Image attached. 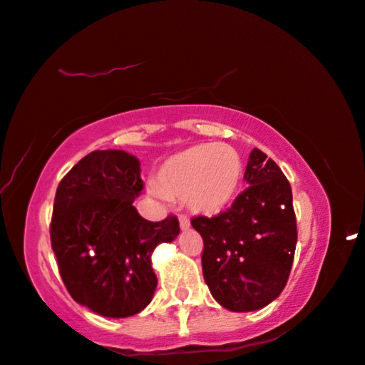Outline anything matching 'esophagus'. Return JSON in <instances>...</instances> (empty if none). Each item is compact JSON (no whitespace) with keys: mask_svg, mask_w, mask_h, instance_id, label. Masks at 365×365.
<instances>
[{"mask_svg":"<svg viewBox=\"0 0 365 365\" xmlns=\"http://www.w3.org/2000/svg\"><path fill=\"white\" fill-rule=\"evenodd\" d=\"M179 227H181V230H187L191 227V220L186 215H179Z\"/></svg>","mask_w":365,"mask_h":365,"instance_id":"34e87169","label":"esophagus"}]
</instances>
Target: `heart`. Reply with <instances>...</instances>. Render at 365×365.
I'll use <instances>...</instances> for the list:
<instances>
[{"label": "heart", "instance_id": "1", "mask_svg": "<svg viewBox=\"0 0 365 365\" xmlns=\"http://www.w3.org/2000/svg\"><path fill=\"white\" fill-rule=\"evenodd\" d=\"M242 178L244 163L234 146L204 143L168 158L150 192L161 200L184 199L192 212L215 215L234 202Z\"/></svg>", "mask_w": 365, "mask_h": 365}]
</instances>
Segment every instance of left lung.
<instances>
[{
	"instance_id": "8db88e82",
	"label": "left lung",
	"mask_w": 365,
	"mask_h": 365,
	"mask_svg": "<svg viewBox=\"0 0 365 365\" xmlns=\"http://www.w3.org/2000/svg\"><path fill=\"white\" fill-rule=\"evenodd\" d=\"M244 179L248 187L230 209L191 220L204 240L210 294L235 313L262 309L279 297L298 239L292 186L277 163L253 148Z\"/></svg>"
}]
</instances>
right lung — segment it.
<instances>
[{"mask_svg":"<svg viewBox=\"0 0 365 365\" xmlns=\"http://www.w3.org/2000/svg\"><path fill=\"white\" fill-rule=\"evenodd\" d=\"M140 161L121 150L92 151L59 182L51 244L67 292L105 318H128L155 294V248L179 235L178 217H141Z\"/></svg>","mask_w":365,"mask_h":365,"instance_id":"right-lung-1","label":"right lung"}]
</instances>
